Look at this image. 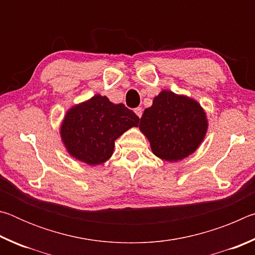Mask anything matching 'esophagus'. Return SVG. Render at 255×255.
<instances>
[{
	"label": "esophagus",
	"mask_w": 255,
	"mask_h": 255,
	"mask_svg": "<svg viewBox=\"0 0 255 255\" xmlns=\"http://www.w3.org/2000/svg\"><path fill=\"white\" fill-rule=\"evenodd\" d=\"M135 114L138 116V117H141V115H143V109H141L140 107H138V108H136L135 109Z\"/></svg>",
	"instance_id": "obj_1"
}]
</instances>
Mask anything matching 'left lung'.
Returning <instances> with one entry per match:
<instances>
[{
  "mask_svg": "<svg viewBox=\"0 0 255 255\" xmlns=\"http://www.w3.org/2000/svg\"><path fill=\"white\" fill-rule=\"evenodd\" d=\"M208 123L199 103L164 90L145 109L139 128L157 157L176 162L189 156L204 140Z\"/></svg>",
  "mask_w": 255,
  "mask_h": 255,
  "instance_id": "8db88e82",
  "label": "left lung"
}]
</instances>
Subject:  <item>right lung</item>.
<instances>
[{"label":"right lung","mask_w":255,"mask_h":255,"mask_svg":"<svg viewBox=\"0 0 255 255\" xmlns=\"http://www.w3.org/2000/svg\"><path fill=\"white\" fill-rule=\"evenodd\" d=\"M139 118L123 103L115 105L97 94L71 108L60 127L63 143L73 157L90 165L105 163L111 157L115 140Z\"/></svg>","instance_id":"right-lung-1"}]
</instances>
